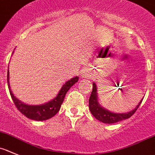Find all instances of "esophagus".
Masks as SVG:
<instances>
[{"mask_svg":"<svg viewBox=\"0 0 155 155\" xmlns=\"http://www.w3.org/2000/svg\"><path fill=\"white\" fill-rule=\"evenodd\" d=\"M87 69H83V71H82V72H83V75H82V76H83V77H84V76H86H86H87Z\"/></svg>","mask_w":155,"mask_h":155,"instance_id":"1","label":"esophagus"}]
</instances>
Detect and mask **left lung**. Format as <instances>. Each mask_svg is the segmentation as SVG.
I'll use <instances>...</instances> for the list:
<instances>
[{"label":"left lung","mask_w":155,"mask_h":155,"mask_svg":"<svg viewBox=\"0 0 155 155\" xmlns=\"http://www.w3.org/2000/svg\"><path fill=\"white\" fill-rule=\"evenodd\" d=\"M97 94L98 93H97V85L95 83H93V91H92L90 100H89V108H90V112L93 114V117L104 124H114V123L119 122V121L130 118L136 112L143 100V99H141L140 101L139 102V104L132 110L127 113L119 114V113L111 112V111L108 110L107 109L102 107L98 101Z\"/></svg>","instance_id":"obj_1"}]
</instances>
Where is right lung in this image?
<instances>
[{"label":"right lung","mask_w":155,"mask_h":155,"mask_svg":"<svg viewBox=\"0 0 155 155\" xmlns=\"http://www.w3.org/2000/svg\"><path fill=\"white\" fill-rule=\"evenodd\" d=\"M8 79V86L9 88L10 94H11V97H12L18 110L29 119L37 121H42L50 119L59 111L61 105L63 103L65 94L75 83H77L79 80V77L76 76V77H73L68 80L66 83H64L55 98L47 102L45 104H40V105H28V104H25L24 102L19 100L13 94L12 90H11V87H10L9 67H8V79Z\"/></svg>","instance_id":"add662e5"}]
</instances>
